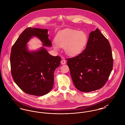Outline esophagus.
<instances>
[{"label": "esophagus", "mask_w": 125, "mask_h": 125, "mask_svg": "<svg viewBox=\"0 0 125 125\" xmlns=\"http://www.w3.org/2000/svg\"><path fill=\"white\" fill-rule=\"evenodd\" d=\"M61 63L62 64H65L66 63V61L65 60L63 59L61 61Z\"/></svg>", "instance_id": "obj_1"}]
</instances>
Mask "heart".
<instances>
[{
  "label": "heart",
  "instance_id": "b5f03b06",
  "mask_svg": "<svg viewBox=\"0 0 125 125\" xmlns=\"http://www.w3.org/2000/svg\"><path fill=\"white\" fill-rule=\"evenodd\" d=\"M56 43L52 44L55 50L59 46L64 47L65 52L70 56L80 53L86 44L87 36L83 31L66 29L60 31L55 39Z\"/></svg>",
  "mask_w": 125,
  "mask_h": 125
}]
</instances>
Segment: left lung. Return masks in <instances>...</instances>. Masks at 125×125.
<instances>
[{"label": "left lung", "instance_id": "8db88e82", "mask_svg": "<svg viewBox=\"0 0 125 125\" xmlns=\"http://www.w3.org/2000/svg\"><path fill=\"white\" fill-rule=\"evenodd\" d=\"M67 60L73 82L76 88L83 92L101 88L113 65L110 43L98 29L90 33L84 50Z\"/></svg>", "mask_w": 125, "mask_h": 125}]
</instances>
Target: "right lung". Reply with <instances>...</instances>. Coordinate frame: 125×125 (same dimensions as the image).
<instances>
[{
  "instance_id": "add662e5",
  "label": "right lung",
  "mask_w": 125,
  "mask_h": 125,
  "mask_svg": "<svg viewBox=\"0 0 125 125\" xmlns=\"http://www.w3.org/2000/svg\"><path fill=\"white\" fill-rule=\"evenodd\" d=\"M33 36L38 37L44 46H52L47 29L27 28L12 47L11 72L14 82L23 91L42 96L52 88L54 72L60 66L61 58L50 55L43 46L36 51H29L27 43Z\"/></svg>"
}]
</instances>
